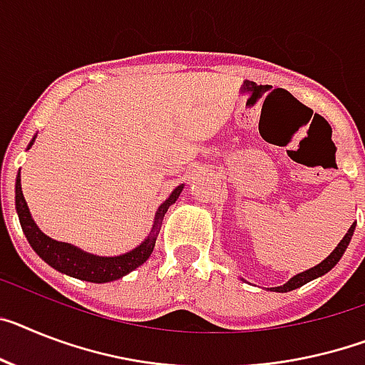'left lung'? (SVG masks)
<instances>
[{"instance_id": "left-lung-1", "label": "left lung", "mask_w": 365, "mask_h": 365, "mask_svg": "<svg viewBox=\"0 0 365 365\" xmlns=\"http://www.w3.org/2000/svg\"><path fill=\"white\" fill-rule=\"evenodd\" d=\"M353 232H354V225L351 226V228H349V232H347V234H345V237L341 241H339V245H338V247H336V249L332 250V254H330L329 258L323 259V262H321L319 265H315V267L308 269V271L301 272V274H297V277H293L292 280L286 282L284 286L272 287V289H274V292H280V293L292 292V289H297V287L304 286L306 282L314 280V278L321 277V274H324V272H329L330 269H332L334 265H336V263L339 262V258L344 256V252H345V249H347L349 241H351V237H353Z\"/></svg>"}]
</instances>
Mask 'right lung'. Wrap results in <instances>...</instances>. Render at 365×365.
<instances>
[{"label": "right lung", "instance_id": "1", "mask_svg": "<svg viewBox=\"0 0 365 365\" xmlns=\"http://www.w3.org/2000/svg\"><path fill=\"white\" fill-rule=\"evenodd\" d=\"M31 145L33 140L29 143V146ZM183 185H178L173 191V195L168 197V200H165L163 204L159 206L158 213H155L154 228L150 232L148 240H146L145 243H140L135 250H131V252L128 254H122V256H115V258L93 256V254H87L83 252V250L76 249L72 245L59 243V241L50 240L48 235L42 234L41 230L36 228L35 220L31 219L29 207H27L24 192H21L20 173H18L16 178V211L21 230H24L27 241H29L33 250H35L46 263H50L51 267L57 269V271L64 272V274H70V277L73 278H79V280L103 284V282H111L116 280V278H122L124 274H128L130 271L137 269L148 259V256L152 254V250H154L155 237H158L159 234V228H161L165 213H167L168 206H173L174 202H176V198L180 197Z\"/></svg>", "mask_w": 365, "mask_h": 365}]
</instances>
